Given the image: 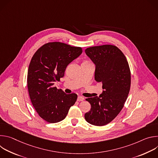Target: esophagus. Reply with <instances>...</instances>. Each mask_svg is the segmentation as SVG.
<instances>
[{
  "label": "esophagus",
  "mask_w": 158,
  "mask_h": 158,
  "mask_svg": "<svg viewBox=\"0 0 158 158\" xmlns=\"http://www.w3.org/2000/svg\"><path fill=\"white\" fill-rule=\"evenodd\" d=\"M84 97L80 96H79L77 97V101H84Z\"/></svg>",
  "instance_id": "esophagus-1"
}]
</instances>
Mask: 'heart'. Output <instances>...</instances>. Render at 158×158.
Returning <instances> with one entry per match:
<instances>
[{
	"instance_id": "1",
	"label": "heart",
	"mask_w": 158,
	"mask_h": 158,
	"mask_svg": "<svg viewBox=\"0 0 158 158\" xmlns=\"http://www.w3.org/2000/svg\"><path fill=\"white\" fill-rule=\"evenodd\" d=\"M87 62H89L88 60H84L82 63H87Z\"/></svg>"
}]
</instances>
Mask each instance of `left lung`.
Returning a JSON list of instances; mask_svg holds the SVG:
<instances>
[{"label": "left lung", "instance_id": "8db88e82", "mask_svg": "<svg viewBox=\"0 0 158 158\" xmlns=\"http://www.w3.org/2000/svg\"><path fill=\"white\" fill-rule=\"evenodd\" d=\"M85 54L96 65L95 79L102 84L99 96L85 99L91 108L84 115L89 124L102 126L113 120L123 108L131 86V71L123 52L113 45L87 48Z\"/></svg>", "mask_w": 158, "mask_h": 158}]
</instances>
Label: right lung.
<instances>
[{"label":"right lung","instance_id":"right-lung-1","mask_svg":"<svg viewBox=\"0 0 158 158\" xmlns=\"http://www.w3.org/2000/svg\"><path fill=\"white\" fill-rule=\"evenodd\" d=\"M82 52L80 47L59 42L44 44L33 55L27 73V88L35 110L44 121H62L77 98L54 87L63 77L66 67Z\"/></svg>","mask_w":158,"mask_h":158}]
</instances>
